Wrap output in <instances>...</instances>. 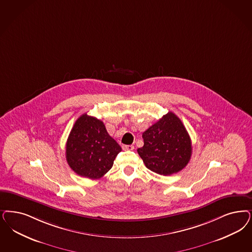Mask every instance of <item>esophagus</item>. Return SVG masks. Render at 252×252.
Listing matches in <instances>:
<instances>
[{
    "label": "esophagus",
    "mask_w": 252,
    "mask_h": 252,
    "mask_svg": "<svg viewBox=\"0 0 252 252\" xmlns=\"http://www.w3.org/2000/svg\"><path fill=\"white\" fill-rule=\"evenodd\" d=\"M122 148H123V150H125V151H132V150L134 149V146H133V145H123Z\"/></svg>",
    "instance_id": "esophagus-1"
}]
</instances>
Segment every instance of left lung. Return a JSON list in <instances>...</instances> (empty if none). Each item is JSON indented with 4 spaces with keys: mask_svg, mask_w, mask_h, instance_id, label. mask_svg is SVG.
I'll use <instances>...</instances> for the list:
<instances>
[{
    "mask_svg": "<svg viewBox=\"0 0 252 252\" xmlns=\"http://www.w3.org/2000/svg\"><path fill=\"white\" fill-rule=\"evenodd\" d=\"M143 147L138 154L146 167L168 176L183 169L191 156L190 136L175 113H166L142 134Z\"/></svg>",
    "mask_w": 252,
    "mask_h": 252,
    "instance_id": "1",
    "label": "left lung"
}]
</instances>
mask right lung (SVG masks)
<instances>
[{"label":"right lung","instance_id":"obj_1","mask_svg":"<svg viewBox=\"0 0 252 252\" xmlns=\"http://www.w3.org/2000/svg\"><path fill=\"white\" fill-rule=\"evenodd\" d=\"M121 151L120 145L108 134L103 122L85 113L70 130L66 143V159L79 176L96 180L112 168Z\"/></svg>","mask_w":252,"mask_h":252}]
</instances>
